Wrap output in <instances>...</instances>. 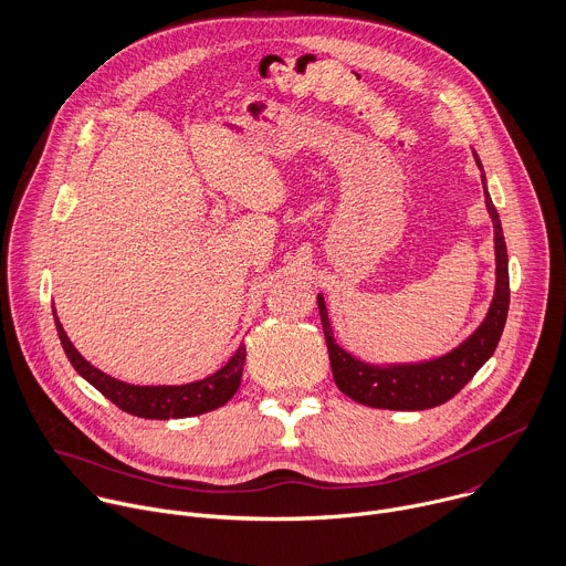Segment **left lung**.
I'll return each instance as SVG.
<instances>
[{
  "instance_id": "left-lung-1",
  "label": "left lung",
  "mask_w": 566,
  "mask_h": 566,
  "mask_svg": "<svg viewBox=\"0 0 566 566\" xmlns=\"http://www.w3.org/2000/svg\"><path fill=\"white\" fill-rule=\"evenodd\" d=\"M473 156H475L478 167L482 169L478 154H473ZM482 185H484L486 209L493 218V230H495L497 285H495V296H493V303H491V310H489L484 323L467 338L460 348L448 353L446 357H439V359L426 361V364H417V366H390V368L368 366L334 344L325 301L321 294L316 296L332 375H334L338 390L348 395L350 399H355L364 406H370V408H386V410L434 408V406L446 403L448 399H453L475 377V373L489 361V357L495 353L504 323H506L509 298H511L509 256H506V243H504V234H502V222H500L497 209L486 191L484 176H482Z\"/></svg>"
}]
</instances>
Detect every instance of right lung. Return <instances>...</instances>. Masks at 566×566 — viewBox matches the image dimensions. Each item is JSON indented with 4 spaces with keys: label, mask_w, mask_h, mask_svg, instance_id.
I'll return each mask as SVG.
<instances>
[{
    "label": "right lung",
    "mask_w": 566,
    "mask_h": 566,
    "mask_svg": "<svg viewBox=\"0 0 566 566\" xmlns=\"http://www.w3.org/2000/svg\"><path fill=\"white\" fill-rule=\"evenodd\" d=\"M55 314V312H53ZM55 327L60 334L62 348L73 364V368L93 386L97 388L108 401L116 403L120 410L145 417V419H182L216 410L228 403L241 386L243 366H245V346L237 350V355L224 364L218 373L209 375L207 379L185 384V386H132L125 381L113 379L97 368H93L69 342V336L55 316Z\"/></svg>",
    "instance_id": "1"
}]
</instances>
